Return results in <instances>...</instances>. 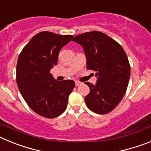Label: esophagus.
Listing matches in <instances>:
<instances>
[{
	"instance_id": "esophagus-1",
	"label": "esophagus",
	"mask_w": 151,
	"mask_h": 151,
	"mask_svg": "<svg viewBox=\"0 0 151 151\" xmlns=\"http://www.w3.org/2000/svg\"><path fill=\"white\" fill-rule=\"evenodd\" d=\"M80 85H82V82H78V81H76V86H79Z\"/></svg>"
}]
</instances>
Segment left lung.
Listing matches in <instances>:
<instances>
[{
  "label": "left lung",
  "mask_w": 151,
  "mask_h": 151,
  "mask_svg": "<svg viewBox=\"0 0 151 151\" xmlns=\"http://www.w3.org/2000/svg\"><path fill=\"white\" fill-rule=\"evenodd\" d=\"M73 41L83 48L87 68L95 72V85L85 82L90 92L85 104L97 114L110 113L122 101L130 78V65L125 50L115 40L101 32H85Z\"/></svg>",
  "instance_id": "left-lung-1"
}]
</instances>
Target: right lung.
Instances as JSON below:
<instances>
[{
  "label": "right lung",
  "instance_id": "add662e5",
  "mask_svg": "<svg viewBox=\"0 0 151 151\" xmlns=\"http://www.w3.org/2000/svg\"><path fill=\"white\" fill-rule=\"evenodd\" d=\"M73 37L41 32L32 37L19 56V90L29 107L46 118H55L66 110L68 97L75 87L73 80L59 82L50 73L57 65L60 50Z\"/></svg>",
  "mask_w": 151,
  "mask_h": 151
}]
</instances>
